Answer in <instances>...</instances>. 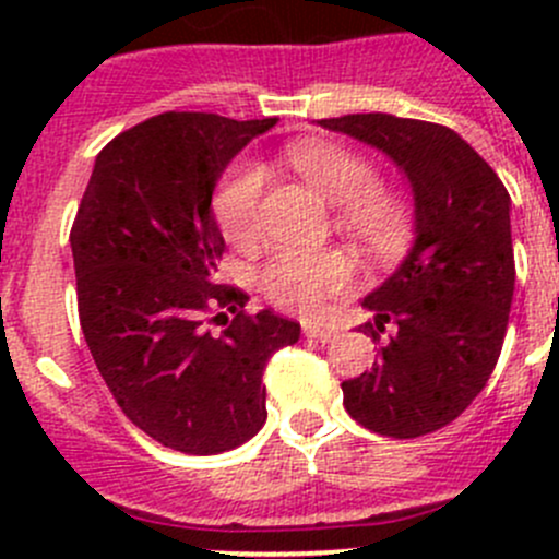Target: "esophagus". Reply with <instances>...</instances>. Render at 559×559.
<instances>
[{"mask_svg":"<svg viewBox=\"0 0 559 559\" xmlns=\"http://www.w3.org/2000/svg\"><path fill=\"white\" fill-rule=\"evenodd\" d=\"M302 335L311 337V341H319V343H330L332 337L337 335L332 326H321V324H306L302 326Z\"/></svg>","mask_w":559,"mask_h":559,"instance_id":"esophagus-1","label":"esophagus"}]
</instances>
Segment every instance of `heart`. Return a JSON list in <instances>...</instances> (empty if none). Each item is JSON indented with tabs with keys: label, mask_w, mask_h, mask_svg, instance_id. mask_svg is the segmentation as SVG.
Masks as SVG:
<instances>
[{
	"label": "heart",
	"mask_w": 559,
	"mask_h": 559,
	"mask_svg": "<svg viewBox=\"0 0 559 559\" xmlns=\"http://www.w3.org/2000/svg\"><path fill=\"white\" fill-rule=\"evenodd\" d=\"M295 170L330 202L341 205L348 229L381 243L403 222V202L379 183L376 165L335 140H300L289 148ZM264 173L257 165H238L213 194V216L233 246L248 248L262 235ZM352 284V264L335 248L275 251L259 270V289L273 306L311 313L326 297Z\"/></svg>",
	"instance_id": "obj_1"
}]
</instances>
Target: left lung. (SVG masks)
<instances>
[{"instance_id":"8db88e82","label":"left lung","mask_w":559,"mask_h":559,"mask_svg":"<svg viewBox=\"0 0 559 559\" xmlns=\"http://www.w3.org/2000/svg\"><path fill=\"white\" fill-rule=\"evenodd\" d=\"M321 127L384 151L411 180L416 243L397 273L362 300L379 362L343 381L348 416L386 438L452 425L495 370L514 297L511 197L454 132L386 112L321 118Z\"/></svg>"}]
</instances>
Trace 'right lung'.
<instances>
[{"label": "right lung", "mask_w": 559, "mask_h": 559, "mask_svg": "<svg viewBox=\"0 0 559 559\" xmlns=\"http://www.w3.org/2000/svg\"><path fill=\"white\" fill-rule=\"evenodd\" d=\"M275 118L162 112L99 151L70 229L78 316L99 376L134 427L183 454H222L267 419L264 368L300 337L218 284L216 180ZM225 330L211 333L207 323Z\"/></svg>", "instance_id": "right-lung-1"}]
</instances>
